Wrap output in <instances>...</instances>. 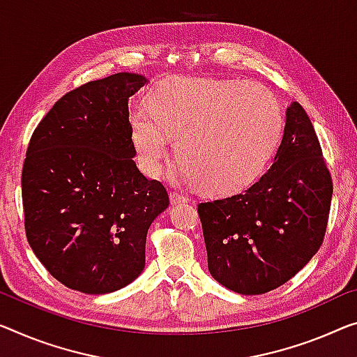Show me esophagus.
Wrapping results in <instances>:
<instances>
[{
	"label": "esophagus",
	"instance_id": "34e87169",
	"mask_svg": "<svg viewBox=\"0 0 357 357\" xmlns=\"http://www.w3.org/2000/svg\"><path fill=\"white\" fill-rule=\"evenodd\" d=\"M169 200H172L173 205H184V204H188V202H189V199H185L184 195H179L176 192L169 194Z\"/></svg>",
	"mask_w": 357,
	"mask_h": 357
}]
</instances>
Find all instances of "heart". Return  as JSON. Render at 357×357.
Segmentation results:
<instances>
[{"label": "heart", "instance_id": "heart-1", "mask_svg": "<svg viewBox=\"0 0 357 357\" xmlns=\"http://www.w3.org/2000/svg\"><path fill=\"white\" fill-rule=\"evenodd\" d=\"M149 108L132 109L130 116L142 172L160 176L169 137H176V178L215 195L238 192L263 173L284 123L274 93L241 79H165L149 96Z\"/></svg>", "mask_w": 357, "mask_h": 357}]
</instances>
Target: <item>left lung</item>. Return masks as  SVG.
Returning <instances> with one entry per match:
<instances>
[{
	"instance_id": "obj_1",
	"label": "left lung",
	"mask_w": 357,
	"mask_h": 357,
	"mask_svg": "<svg viewBox=\"0 0 357 357\" xmlns=\"http://www.w3.org/2000/svg\"><path fill=\"white\" fill-rule=\"evenodd\" d=\"M332 192L314 126L291 102L268 172L241 194L199 204L213 279L241 295L290 280L321 247Z\"/></svg>"
}]
</instances>
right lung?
<instances>
[{
	"label": "right lung",
	"mask_w": 357,
	"mask_h": 357,
	"mask_svg": "<svg viewBox=\"0 0 357 357\" xmlns=\"http://www.w3.org/2000/svg\"><path fill=\"white\" fill-rule=\"evenodd\" d=\"M146 83L121 72L73 89L26 149V238L52 278L82 294H112L142 273L149 227L169 205L132 160L128 102Z\"/></svg>",
	"instance_id": "1"
}]
</instances>
